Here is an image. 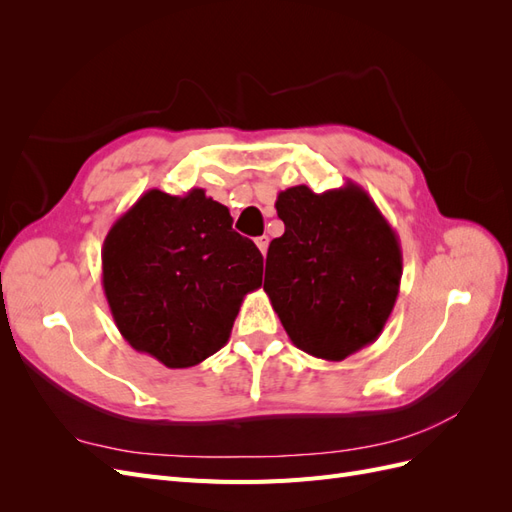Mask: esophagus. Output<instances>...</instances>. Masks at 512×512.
<instances>
[{
    "mask_svg": "<svg viewBox=\"0 0 512 512\" xmlns=\"http://www.w3.org/2000/svg\"><path fill=\"white\" fill-rule=\"evenodd\" d=\"M256 245H258V250H260L262 254H267V247H269V237H265V235L258 237V239H256Z\"/></svg>",
    "mask_w": 512,
    "mask_h": 512,
    "instance_id": "esophagus-1",
    "label": "esophagus"
}]
</instances>
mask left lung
Masks as SVG:
<instances>
[{
    "label": "left lung",
    "mask_w": 512,
    "mask_h": 512,
    "mask_svg": "<svg viewBox=\"0 0 512 512\" xmlns=\"http://www.w3.org/2000/svg\"><path fill=\"white\" fill-rule=\"evenodd\" d=\"M286 230L267 252L265 292L290 342L324 361L374 344L401 282V245L369 194L352 181L316 194H277Z\"/></svg>",
    "instance_id": "obj_1"
}]
</instances>
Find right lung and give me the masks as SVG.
I'll return each mask as SVG.
<instances>
[{"label":"right lung","mask_w":512,"mask_h":512,"mask_svg":"<svg viewBox=\"0 0 512 512\" xmlns=\"http://www.w3.org/2000/svg\"><path fill=\"white\" fill-rule=\"evenodd\" d=\"M260 284L258 247L200 188L147 190L104 239L102 288L119 333L170 369L226 346L245 294Z\"/></svg>","instance_id":"obj_1"}]
</instances>
